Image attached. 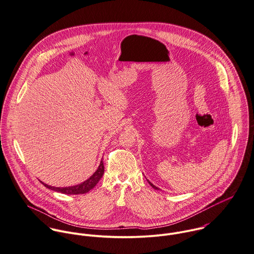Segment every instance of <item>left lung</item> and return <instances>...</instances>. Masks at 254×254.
I'll use <instances>...</instances> for the list:
<instances>
[{
  "mask_svg": "<svg viewBox=\"0 0 254 254\" xmlns=\"http://www.w3.org/2000/svg\"><path fill=\"white\" fill-rule=\"evenodd\" d=\"M147 181H148V180H147ZM148 183H149V184H150V186H151V187H152V188H154V189H155V190H158V188H157V187H156V186H154V185H153V184H152V183H151V182H149V181H148Z\"/></svg>",
  "mask_w": 254,
  "mask_h": 254,
  "instance_id": "8db88e82",
  "label": "left lung"
}]
</instances>
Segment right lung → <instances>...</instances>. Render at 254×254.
Here are the masks:
<instances>
[{
	"label": "right lung",
	"instance_id": "add662e5",
	"mask_svg": "<svg viewBox=\"0 0 254 254\" xmlns=\"http://www.w3.org/2000/svg\"><path fill=\"white\" fill-rule=\"evenodd\" d=\"M104 171H105L104 163H103V160H101L100 165H99L98 169L96 170V172L89 179H87L86 181H84L81 184H78V185H75V186H70V187H52V186H49L47 184H44L43 182H41V183L46 188H48L50 190H53V191H56V192H59V193H62V194H67V195L85 194V193H88L90 190H92L97 185V183L103 177Z\"/></svg>",
	"mask_w": 254,
	"mask_h": 254
}]
</instances>
